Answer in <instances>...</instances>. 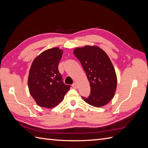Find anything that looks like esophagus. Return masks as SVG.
Segmentation results:
<instances>
[{
  "label": "esophagus",
  "mask_w": 148,
  "mask_h": 148,
  "mask_svg": "<svg viewBox=\"0 0 148 148\" xmlns=\"http://www.w3.org/2000/svg\"><path fill=\"white\" fill-rule=\"evenodd\" d=\"M72 88H74V89H77V84H76V83H74L72 84Z\"/></svg>",
  "instance_id": "esophagus-1"
}]
</instances>
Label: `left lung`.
<instances>
[{
	"instance_id": "8db88e82",
	"label": "left lung",
	"mask_w": 148,
	"mask_h": 148,
	"mask_svg": "<svg viewBox=\"0 0 148 148\" xmlns=\"http://www.w3.org/2000/svg\"><path fill=\"white\" fill-rule=\"evenodd\" d=\"M74 54L83 66L91 87L89 97L82 98L97 108L108 104L114 97L117 87L116 72L108 55L96 46L77 48Z\"/></svg>"
}]
</instances>
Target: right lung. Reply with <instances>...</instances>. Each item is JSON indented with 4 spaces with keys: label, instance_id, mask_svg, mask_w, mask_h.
<instances>
[{
    "label": "right lung",
    "instance_id": "add662e5",
    "mask_svg": "<svg viewBox=\"0 0 148 148\" xmlns=\"http://www.w3.org/2000/svg\"><path fill=\"white\" fill-rule=\"evenodd\" d=\"M62 54L58 48L47 49L37 56L31 65L28 86L31 96L40 107L54 108L70 89V85L63 82L58 71Z\"/></svg>",
    "mask_w": 148,
    "mask_h": 148
}]
</instances>
